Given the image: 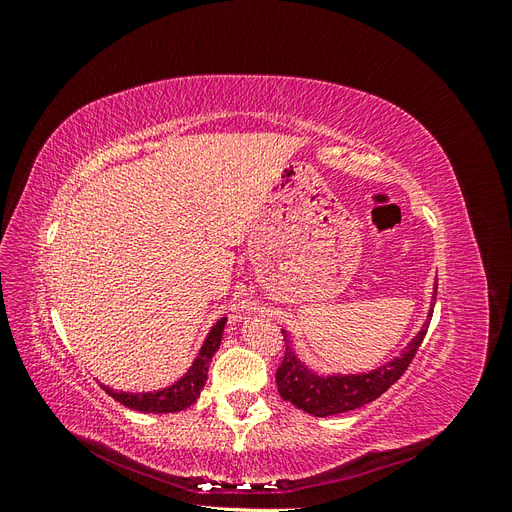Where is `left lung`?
<instances>
[{
  "label": "left lung",
  "instance_id": "left-lung-1",
  "mask_svg": "<svg viewBox=\"0 0 512 512\" xmlns=\"http://www.w3.org/2000/svg\"><path fill=\"white\" fill-rule=\"evenodd\" d=\"M436 292H438V282L433 286L431 307L423 327L416 331V335L406 344V348L401 350V354L393 356L391 361H386L384 365L369 371H356V374H329V376L318 374V371L309 369L299 359L290 339V333L282 329L284 342H286V354H284V363L275 374L277 391H280L282 399L290 401V404L297 406L299 410L320 418L350 412L369 404V401L378 399L386 389H391V386L401 378V374H404L408 365L412 363L418 346L423 344L431 316H433Z\"/></svg>",
  "mask_w": 512,
  "mask_h": 512
}]
</instances>
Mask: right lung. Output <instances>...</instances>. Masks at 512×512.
I'll return each mask as SVG.
<instances>
[{
  "instance_id": "1",
  "label": "right lung",
  "mask_w": 512,
  "mask_h": 512,
  "mask_svg": "<svg viewBox=\"0 0 512 512\" xmlns=\"http://www.w3.org/2000/svg\"><path fill=\"white\" fill-rule=\"evenodd\" d=\"M224 324H226V318H220L213 324L190 369L170 386H164L160 391H143V393L115 391L106 384H102V389L113 399H117L119 404L145 414H168V412H181L185 408H190L192 404H196V399L200 397V391H203V386L207 382V371H209L211 359L215 356V352L220 350Z\"/></svg>"
}]
</instances>
